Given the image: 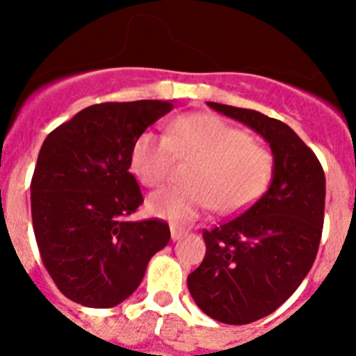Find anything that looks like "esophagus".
<instances>
[{
  "label": "esophagus",
  "instance_id": "obj_1",
  "mask_svg": "<svg viewBox=\"0 0 356 356\" xmlns=\"http://www.w3.org/2000/svg\"><path fill=\"white\" fill-rule=\"evenodd\" d=\"M184 235H185L184 228H178V226H175V225L171 226V238H172V241H178V238H181Z\"/></svg>",
  "mask_w": 356,
  "mask_h": 356
}]
</instances>
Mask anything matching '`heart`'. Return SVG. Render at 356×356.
I'll return each instance as SVG.
<instances>
[{"mask_svg": "<svg viewBox=\"0 0 356 356\" xmlns=\"http://www.w3.org/2000/svg\"><path fill=\"white\" fill-rule=\"evenodd\" d=\"M196 160L188 187L151 194L147 210L172 222H191L210 209L237 213L266 193L273 156L248 131L212 114H188L171 122L169 134L146 130L131 147V169L146 187L168 180L176 162Z\"/></svg>", "mask_w": 356, "mask_h": 356, "instance_id": "1", "label": "heart"}]
</instances>
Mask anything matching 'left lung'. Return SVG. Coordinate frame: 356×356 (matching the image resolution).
I'll use <instances>...</instances> for the list:
<instances>
[{
  "mask_svg": "<svg viewBox=\"0 0 356 356\" xmlns=\"http://www.w3.org/2000/svg\"><path fill=\"white\" fill-rule=\"evenodd\" d=\"M207 105L262 135L273 153L267 193L241 216L203 232L205 259L187 278L207 316L248 325L275 312L310 271L325 221V171L285 122L257 110Z\"/></svg>",
  "mask_w": 356,
  "mask_h": 356,
  "instance_id": "obj_1",
  "label": "left lung"
}]
</instances>
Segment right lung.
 <instances>
[{"instance_id":"add662e5","label":"right lung","mask_w":356,"mask_h":356,"mask_svg":"<svg viewBox=\"0 0 356 356\" xmlns=\"http://www.w3.org/2000/svg\"><path fill=\"white\" fill-rule=\"evenodd\" d=\"M171 102L99 103L46 137L31 178V221L44 267L64 296L110 308L135 292L168 246L165 221H127L143 205L131 147Z\"/></svg>"}]
</instances>
